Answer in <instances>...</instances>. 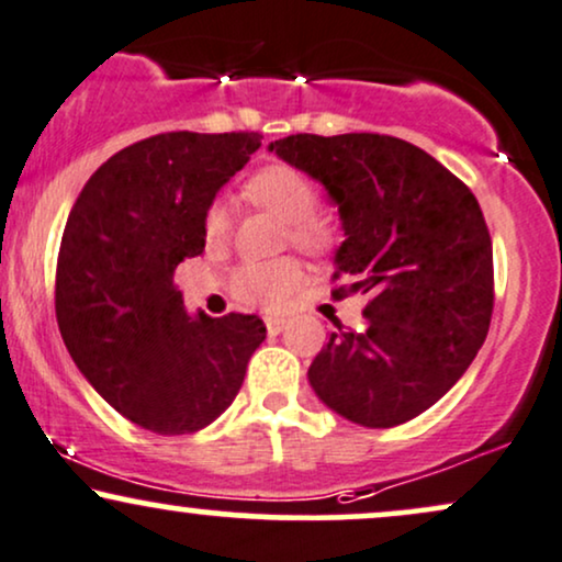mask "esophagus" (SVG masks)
<instances>
[{
  "label": "esophagus",
  "mask_w": 562,
  "mask_h": 562,
  "mask_svg": "<svg viewBox=\"0 0 562 562\" xmlns=\"http://www.w3.org/2000/svg\"><path fill=\"white\" fill-rule=\"evenodd\" d=\"M263 324H267L269 335H280L285 329L288 319H282V316H263Z\"/></svg>",
  "instance_id": "obj_1"
}]
</instances>
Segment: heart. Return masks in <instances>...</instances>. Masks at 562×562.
I'll list each match as a JSON object with an SVG mask.
<instances>
[{"label":"heart","instance_id":"1","mask_svg":"<svg viewBox=\"0 0 562 562\" xmlns=\"http://www.w3.org/2000/svg\"><path fill=\"white\" fill-rule=\"evenodd\" d=\"M246 193L251 201L288 222L290 240L306 251H324L335 240V227L327 216L316 214L319 188L308 175L288 165H274L256 172L248 180ZM229 206L216 199L204 214V238L209 246H222L229 235ZM301 263L293 259L280 261H246L235 269L233 293L243 303L254 306H274L301 282Z\"/></svg>","mask_w":562,"mask_h":562}]
</instances>
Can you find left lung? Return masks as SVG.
<instances>
[{
  "label": "left lung",
  "instance_id": "left-lung-1",
  "mask_svg": "<svg viewBox=\"0 0 562 562\" xmlns=\"http://www.w3.org/2000/svg\"><path fill=\"white\" fill-rule=\"evenodd\" d=\"M269 151L322 182L346 240L335 277L363 293L361 329L335 333L308 367L316 397L387 429L431 408L471 367L492 319V240L474 193L408 140L288 135Z\"/></svg>",
  "mask_w": 562,
  "mask_h": 562
}]
</instances>
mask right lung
I'll use <instances>...</instances> for the list:
<instances>
[{"label":"right lung","mask_w":562,"mask_h":562,"mask_svg":"<svg viewBox=\"0 0 562 562\" xmlns=\"http://www.w3.org/2000/svg\"><path fill=\"white\" fill-rule=\"evenodd\" d=\"M261 146L259 133H161L88 178L57 259L59 333L117 414L157 435L209 427L267 337L256 314H188L180 261L204 251V214Z\"/></svg>","instance_id":"1"}]
</instances>
